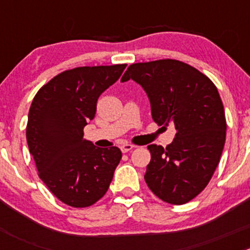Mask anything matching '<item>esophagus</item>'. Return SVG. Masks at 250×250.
Listing matches in <instances>:
<instances>
[{
    "label": "esophagus",
    "instance_id": "1",
    "mask_svg": "<svg viewBox=\"0 0 250 250\" xmlns=\"http://www.w3.org/2000/svg\"><path fill=\"white\" fill-rule=\"evenodd\" d=\"M134 147L135 146L132 145V144H123V145L121 146V151H122L123 153H125V152H129V151H132Z\"/></svg>",
    "mask_w": 250,
    "mask_h": 250
}]
</instances>
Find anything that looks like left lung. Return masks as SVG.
<instances>
[{
    "mask_svg": "<svg viewBox=\"0 0 250 250\" xmlns=\"http://www.w3.org/2000/svg\"><path fill=\"white\" fill-rule=\"evenodd\" d=\"M134 80L147 94L158 125L175 127L173 143L148 145V188L165 202L184 204L208 185L226 138L224 105L210 78L175 59L129 65L121 81Z\"/></svg>",
    "mask_w": 250,
    "mask_h": 250,
    "instance_id": "1",
    "label": "left lung"
}]
</instances>
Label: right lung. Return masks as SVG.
Instances as JSON below:
<instances>
[{"label": "right lung", "mask_w": 250, "mask_h": 250, "mask_svg": "<svg viewBox=\"0 0 250 250\" xmlns=\"http://www.w3.org/2000/svg\"><path fill=\"white\" fill-rule=\"evenodd\" d=\"M127 64L66 70L42 85L29 111L26 140L39 176L50 192L74 208H84L106 193L122 158L116 146L100 148L83 138L97 102Z\"/></svg>", "instance_id": "right-lung-1"}]
</instances>
